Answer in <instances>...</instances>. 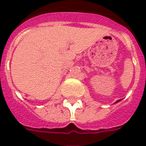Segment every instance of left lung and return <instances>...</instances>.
<instances>
[{
	"mask_svg": "<svg viewBox=\"0 0 146 146\" xmlns=\"http://www.w3.org/2000/svg\"><path fill=\"white\" fill-rule=\"evenodd\" d=\"M120 100H118V101H117V102H116V103H117V102H120Z\"/></svg>",
	"mask_w": 146,
	"mask_h": 146,
	"instance_id": "8db88e82",
	"label": "left lung"
}]
</instances>
